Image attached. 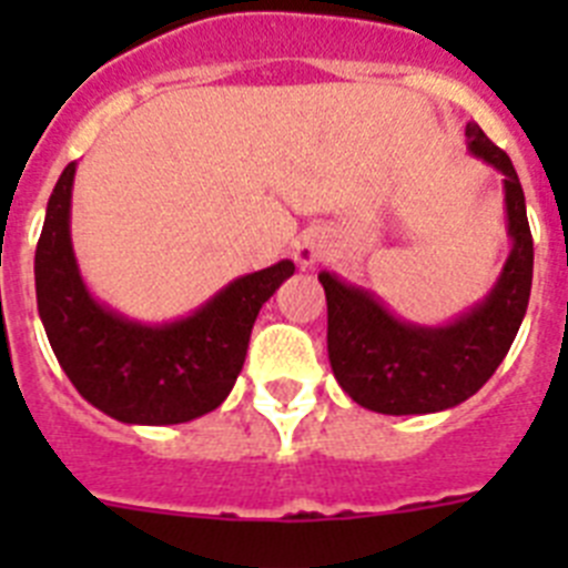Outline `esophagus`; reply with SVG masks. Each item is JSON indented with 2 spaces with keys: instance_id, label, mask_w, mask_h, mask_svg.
<instances>
[{
  "instance_id": "esophagus-1",
  "label": "esophagus",
  "mask_w": 568,
  "mask_h": 568,
  "mask_svg": "<svg viewBox=\"0 0 568 568\" xmlns=\"http://www.w3.org/2000/svg\"><path fill=\"white\" fill-rule=\"evenodd\" d=\"M324 250H327V241H324V235H321L318 230H307V233H301L293 244V255L301 267H313L315 261L324 255Z\"/></svg>"
}]
</instances>
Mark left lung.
<instances>
[{"mask_svg": "<svg viewBox=\"0 0 568 568\" xmlns=\"http://www.w3.org/2000/svg\"><path fill=\"white\" fill-rule=\"evenodd\" d=\"M466 142L478 159L504 173L511 253L498 284L480 304L444 327L395 318L375 295L318 273L327 293L329 364L355 404L384 415L440 413L471 398L491 378L518 335L531 293V230L511 159L475 122Z\"/></svg>", "mask_w": 568, "mask_h": 568, "instance_id": "8db88e82", "label": "left lung"}]
</instances>
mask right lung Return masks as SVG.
I'll use <instances>...</instances> for the list:
<instances>
[{
  "mask_svg": "<svg viewBox=\"0 0 568 568\" xmlns=\"http://www.w3.org/2000/svg\"><path fill=\"white\" fill-rule=\"evenodd\" d=\"M77 162L50 193L37 244V304L50 346L84 400L122 424H184L222 406L239 378L261 304L295 273L278 261L230 281L193 315L162 327L115 315L79 275L70 244Z\"/></svg>",
  "mask_w": 568,
  "mask_h": 568,
  "instance_id": "obj_1",
  "label": "right lung"
}]
</instances>
